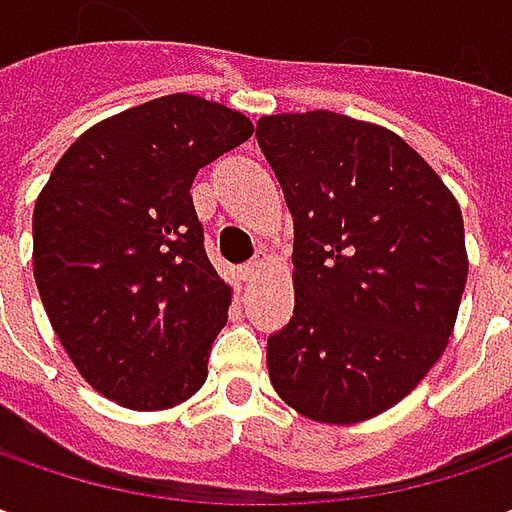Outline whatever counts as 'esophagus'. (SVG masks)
Wrapping results in <instances>:
<instances>
[{
    "mask_svg": "<svg viewBox=\"0 0 512 512\" xmlns=\"http://www.w3.org/2000/svg\"><path fill=\"white\" fill-rule=\"evenodd\" d=\"M265 267H267L265 259H256V262H250V265L242 270V279H245V282H256V279L262 276V270H265Z\"/></svg>",
    "mask_w": 512,
    "mask_h": 512,
    "instance_id": "1",
    "label": "esophagus"
}]
</instances>
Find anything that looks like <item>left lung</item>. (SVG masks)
I'll use <instances>...</instances> for the list:
<instances>
[{"label":"left lung","instance_id":"left-lung-1","mask_svg":"<svg viewBox=\"0 0 512 512\" xmlns=\"http://www.w3.org/2000/svg\"><path fill=\"white\" fill-rule=\"evenodd\" d=\"M259 148L293 216V319L273 390L322 424L399 404L439 362L464 285L462 207L399 133L333 110L273 113Z\"/></svg>","mask_w":512,"mask_h":512}]
</instances>
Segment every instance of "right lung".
<instances>
[{"mask_svg": "<svg viewBox=\"0 0 512 512\" xmlns=\"http://www.w3.org/2000/svg\"><path fill=\"white\" fill-rule=\"evenodd\" d=\"M253 136L245 113L170 93L88 128L33 207V279L79 376L130 410L207 379L233 287L207 262L190 185Z\"/></svg>", "mask_w": 512, "mask_h": 512, "instance_id": "right-lung-1", "label": "right lung"}]
</instances>
